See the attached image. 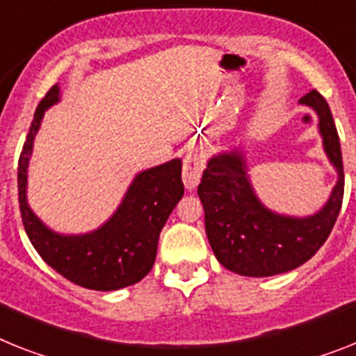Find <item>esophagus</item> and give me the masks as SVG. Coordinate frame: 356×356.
Segmentation results:
<instances>
[{"instance_id": "34e87169", "label": "esophagus", "mask_w": 356, "mask_h": 356, "mask_svg": "<svg viewBox=\"0 0 356 356\" xmlns=\"http://www.w3.org/2000/svg\"><path fill=\"white\" fill-rule=\"evenodd\" d=\"M202 170H204V155L197 150L188 152L183 161V181L188 190H193L199 184Z\"/></svg>"}]
</instances>
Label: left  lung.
<instances>
[{
	"label": "left lung",
	"instance_id": "1",
	"mask_svg": "<svg viewBox=\"0 0 356 356\" xmlns=\"http://www.w3.org/2000/svg\"><path fill=\"white\" fill-rule=\"evenodd\" d=\"M300 103L318 113L325 154L339 172L337 186L318 213L295 219L273 213L261 204L238 152L211 157L197 193L204 208L206 235L217 261L246 277L286 273L307 262L330 237L344 199V166L330 104L316 90Z\"/></svg>",
	"mask_w": 356,
	"mask_h": 356
}]
</instances>
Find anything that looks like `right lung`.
Instances as JSON below:
<instances>
[{
  "label": "right lung",
  "instance_id": "right-lung-1",
  "mask_svg": "<svg viewBox=\"0 0 356 356\" xmlns=\"http://www.w3.org/2000/svg\"><path fill=\"white\" fill-rule=\"evenodd\" d=\"M58 99L59 88L54 85L38 104L17 163V199L26 235L41 259L74 284L97 291L136 284L152 270L161 229L184 193L183 163L173 159L139 173L119 210L99 229L74 237L54 234L32 213L25 192L35 132L44 110Z\"/></svg>",
  "mask_w": 356,
  "mask_h": 356
}]
</instances>
